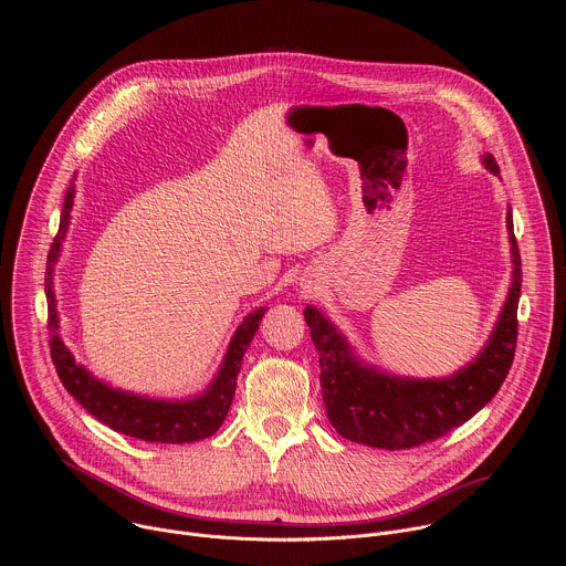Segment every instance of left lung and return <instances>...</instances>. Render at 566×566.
Returning <instances> with one entry per match:
<instances>
[{
  "label": "left lung",
  "mask_w": 566,
  "mask_h": 566,
  "mask_svg": "<svg viewBox=\"0 0 566 566\" xmlns=\"http://www.w3.org/2000/svg\"><path fill=\"white\" fill-rule=\"evenodd\" d=\"M483 164L500 175L493 154ZM513 251V282L497 327L474 363L443 380H412L360 365L345 338L317 308H304L311 340L319 354V387L327 417L340 437L382 450H410L463 426L497 394L517 345L522 260L506 217Z\"/></svg>",
  "instance_id": "left-lung-1"
}]
</instances>
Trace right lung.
<instances>
[{"mask_svg":"<svg viewBox=\"0 0 566 566\" xmlns=\"http://www.w3.org/2000/svg\"><path fill=\"white\" fill-rule=\"evenodd\" d=\"M71 203H73V188H69L64 197L60 228H57V234L53 237V244L49 251V269H46L49 329H51L49 347H51V360L55 365V371L62 385L92 417H96L101 423L109 426L112 430L134 439L154 441V443H190V441H199L214 434L230 410L241 358H244V352L249 349L266 308L253 311L251 315H247L244 322H241V327L234 332V338L228 347L219 376L208 387V391L195 400H181V402L151 400V398L125 394L103 385L85 367H80L73 360L69 349L62 345V340L55 334L57 315H55L53 291H51V273H53V262L60 255V244L69 223Z\"/></svg>","mask_w":566,"mask_h":566,"instance_id":"1","label":"right lung"}]
</instances>
